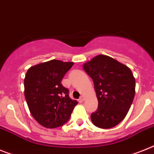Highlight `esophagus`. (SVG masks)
Wrapping results in <instances>:
<instances>
[{
    "label": "esophagus",
    "mask_w": 154,
    "mask_h": 154,
    "mask_svg": "<svg viewBox=\"0 0 154 154\" xmlns=\"http://www.w3.org/2000/svg\"><path fill=\"white\" fill-rule=\"evenodd\" d=\"M84 100H85V98H84V97H83V96H82V97H80L79 100L81 101V102H83V101H84Z\"/></svg>",
    "instance_id": "esophagus-1"
}]
</instances>
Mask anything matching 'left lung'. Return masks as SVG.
Wrapping results in <instances>:
<instances>
[{"label":"left lung","mask_w":154,"mask_h":154,"mask_svg":"<svg viewBox=\"0 0 154 154\" xmlns=\"http://www.w3.org/2000/svg\"><path fill=\"white\" fill-rule=\"evenodd\" d=\"M83 70L94 83L98 108L91 115L93 124L111 128L128 114L136 93V79L128 67L107 55H97L84 63Z\"/></svg>","instance_id":"1"}]
</instances>
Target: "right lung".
<instances>
[{
    "mask_svg": "<svg viewBox=\"0 0 154 154\" xmlns=\"http://www.w3.org/2000/svg\"><path fill=\"white\" fill-rule=\"evenodd\" d=\"M74 64L51 60L30 67L24 79V93L34 119L47 128L65 124L78 102L68 96V90L61 83Z\"/></svg>",
    "mask_w": 154,
    "mask_h": 154,
    "instance_id": "add662e5",
    "label": "right lung"
}]
</instances>
